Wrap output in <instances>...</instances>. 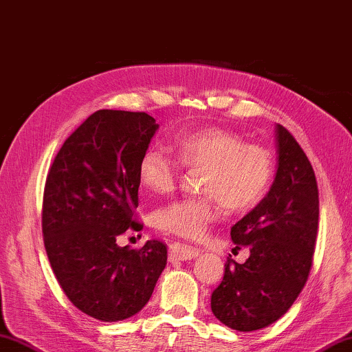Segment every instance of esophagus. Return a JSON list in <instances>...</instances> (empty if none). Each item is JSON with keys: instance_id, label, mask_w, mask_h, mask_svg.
I'll return each mask as SVG.
<instances>
[{"instance_id": "34e87169", "label": "esophagus", "mask_w": 352, "mask_h": 352, "mask_svg": "<svg viewBox=\"0 0 352 352\" xmlns=\"http://www.w3.org/2000/svg\"><path fill=\"white\" fill-rule=\"evenodd\" d=\"M200 250L196 248H191L188 245H182V243H171L168 248V260L170 261H184V260H192V258L199 256Z\"/></svg>"}]
</instances>
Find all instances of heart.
Listing matches in <instances>:
<instances>
[{
	"label": "heart",
	"instance_id": "1",
	"mask_svg": "<svg viewBox=\"0 0 352 352\" xmlns=\"http://www.w3.org/2000/svg\"><path fill=\"white\" fill-rule=\"evenodd\" d=\"M177 160L162 148L150 147L138 164L140 182L156 195L170 192L184 166H204L202 197H185L157 208V229L199 240L221 212V202L231 211H245L263 197L274 175L266 148L245 144L236 133L220 127H202L177 135L171 141Z\"/></svg>",
	"mask_w": 352,
	"mask_h": 352
}]
</instances>
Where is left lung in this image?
Returning <instances> with one entry per match:
<instances>
[{"label": "left lung", "instance_id": "8db88e82", "mask_svg": "<svg viewBox=\"0 0 352 352\" xmlns=\"http://www.w3.org/2000/svg\"><path fill=\"white\" fill-rule=\"evenodd\" d=\"M278 167L267 195L231 228L239 264L228 258L211 310L236 331L266 328L285 314L311 269L319 221V192L310 161L290 132L276 124Z\"/></svg>", "mask_w": 352, "mask_h": 352}]
</instances>
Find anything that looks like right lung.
I'll return each instance as SVG.
<instances>
[{"label": "right lung", "instance_id": "add662e5", "mask_svg": "<svg viewBox=\"0 0 352 352\" xmlns=\"http://www.w3.org/2000/svg\"><path fill=\"white\" fill-rule=\"evenodd\" d=\"M160 124L146 112L102 109L71 133L48 171L42 232L62 290L78 310L103 320L141 311L167 264V246H118L138 231V164Z\"/></svg>", "mask_w": 352, "mask_h": 352}]
</instances>
